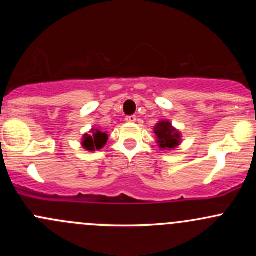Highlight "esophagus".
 <instances>
[{"mask_svg":"<svg viewBox=\"0 0 256 256\" xmlns=\"http://www.w3.org/2000/svg\"><path fill=\"white\" fill-rule=\"evenodd\" d=\"M125 120L128 121V122L134 124V122H136V120H138V118H136V115H128V116H126Z\"/></svg>","mask_w":256,"mask_h":256,"instance_id":"esophagus-1","label":"esophagus"}]
</instances>
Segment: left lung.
<instances>
[{
	"label": "left lung",
	"mask_w": 256,
	"mask_h": 256,
	"mask_svg": "<svg viewBox=\"0 0 256 256\" xmlns=\"http://www.w3.org/2000/svg\"><path fill=\"white\" fill-rule=\"evenodd\" d=\"M154 134L157 136V142L164 150H172L180 144V132L172 128L168 121H161L154 128Z\"/></svg>",
	"instance_id": "1"
}]
</instances>
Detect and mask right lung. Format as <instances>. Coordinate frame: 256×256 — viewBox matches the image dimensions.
Here are the masks:
<instances>
[{
  "instance_id": "obj_1",
  "label": "right lung",
  "mask_w": 256,
  "mask_h": 256,
  "mask_svg": "<svg viewBox=\"0 0 256 256\" xmlns=\"http://www.w3.org/2000/svg\"><path fill=\"white\" fill-rule=\"evenodd\" d=\"M108 135L102 132L99 128H92L90 135H84L82 138V146L88 151H95V150H100L106 144Z\"/></svg>"
}]
</instances>
